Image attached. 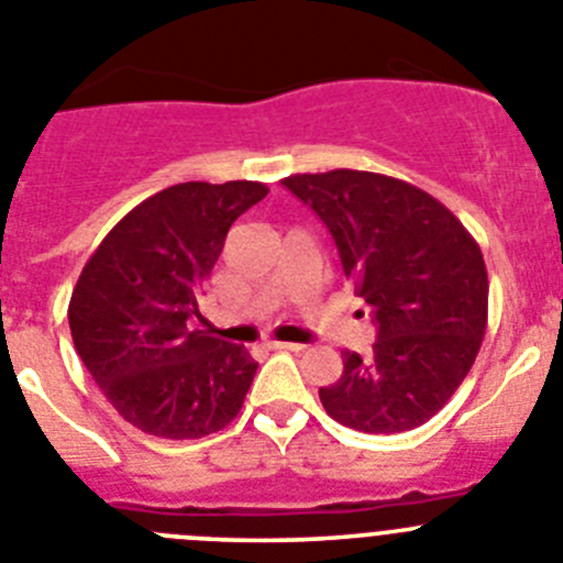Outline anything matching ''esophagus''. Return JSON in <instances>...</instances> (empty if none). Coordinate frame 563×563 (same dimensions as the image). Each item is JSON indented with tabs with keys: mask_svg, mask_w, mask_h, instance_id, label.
<instances>
[{
	"mask_svg": "<svg viewBox=\"0 0 563 563\" xmlns=\"http://www.w3.org/2000/svg\"><path fill=\"white\" fill-rule=\"evenodd\" d=\"M269 350H288V353H299V350H306L302 344H294V341H266Z\"/></svg>",
	"mask_w": 563,
	"mask_h": 563,
	"instance_id": "1",
	"label": "esophagus"
}]
</instances>
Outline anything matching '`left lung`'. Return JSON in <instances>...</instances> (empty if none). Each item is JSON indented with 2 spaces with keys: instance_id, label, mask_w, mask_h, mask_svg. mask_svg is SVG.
<instances>
[{
  "instance_id": "8db88e82",
  "label": "left lung",
  "mask_w": 563,
  "mask_h": 563,
  "mask_svg": "<svg viewBox=\"0 0 563 563\" xmlns=\"http://www.w3.org/2000/svg\"><path fill=\"white\" fill-rule=\"evenodd\" d=\"M283 186L328 224L346 283L377 328L366 358L341 353V377L319 388L324 411L361 433L419 428L453 397L483 344L481 246L453 210L397 177L333 169Z\"/></svg>"
}]
</instances>
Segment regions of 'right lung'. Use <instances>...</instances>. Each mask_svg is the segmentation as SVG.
Returning <instances> with one entry per match:
<instances>
[{"mask_svg": "<svg viewBox=\"0 0 563 563\" xmlns=\"http://www.w3.org/2000/svg\"><path fill=\"white\" fill-rule=\"evenodd\" d=\"M264 183H177L135 205L97 246L68 302L77 355L110 406L161 439H202L239 417L255 358L191 328L235 219Z\"/></svg>", "mask_w": 563, "mask_h": 563, "instance_id": "1", "label": "right lung"}]
</instances>
